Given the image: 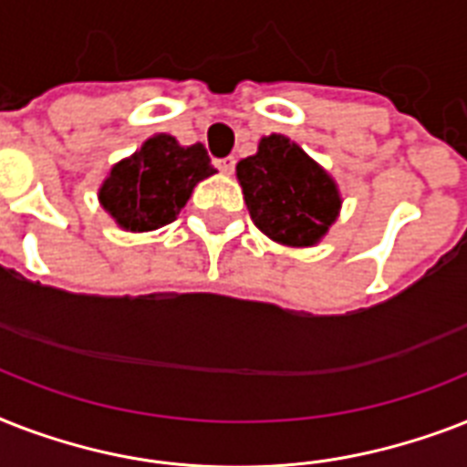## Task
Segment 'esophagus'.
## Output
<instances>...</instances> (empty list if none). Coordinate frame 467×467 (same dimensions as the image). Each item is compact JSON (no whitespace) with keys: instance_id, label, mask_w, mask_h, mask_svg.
<instances>
[{"instance_id":"1","label":"esophagus","mask_w":467,"mask_h":467,"mask_svg":"<svg viewBox=\"0 0 467 467\" xmlns=\"http://www.w3.org/2000/svg\"><path fill=\"white\" fill-rule=\"evenodd\" d=\"M215 167H218L223 174H233V171H234V157H223V160H215Z\"/></svg>"}]
</instances>
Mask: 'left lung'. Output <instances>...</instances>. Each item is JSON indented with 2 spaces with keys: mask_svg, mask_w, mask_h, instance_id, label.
Masks as SVG:
<instances>
[{
  "mask_svg": "<svg viewBox=\"0 0 467 467\" xmlns=\"http://www.w3.org/2000/svg\"><path fill=\"white\" fill-rule=\"evenodd\" d=\"M237 182L254 225L288 247H312L341 208L337 183L285 135H266L256 155L237 161Z\"/></svg>",
  "mask_w": 467,
  "mask_h": 467,
  "instance_id": "obj_1",
  "label": "left lung"
}]
</instances>
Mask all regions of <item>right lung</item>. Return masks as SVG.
<instances>
[{
  "mask_svg": "<svg viewBox=\"0 0 467 467\" xmlns=\"http://www.w3.org/2000/svg\"><path fill=\"white\" fill-rule=\"evenodd\" d=\"M213 174L201 142L183 148L171 135L157 133L135 155L113 164L99 203L128 233H150L174 223L193 186Z\"/></svg>",
  "mask_w": 467,
  "mask_h": 467,
  "instance_id": "obj_1",
  "label": "right lung"
}]
</instances>
